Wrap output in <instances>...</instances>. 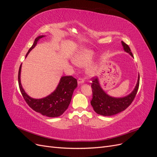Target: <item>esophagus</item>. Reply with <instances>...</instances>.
<instances>
[{
	"label": "esophagus",
	"mask_w": 157,
	"mask_h": 157,
	"mask_svg": "<svg viewBox=\"0 0 157 157\" xmlns=\"http://www.w3.org/2000/svg\"><path fill=\"white\" fill-rule=\"evenodd\" d=\"M84 82V79L83 78H81V77L78 78V84H82Z\"/></svg>",
	"instance_id": "obj_1"
}]
</instances>
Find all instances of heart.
Here are the masks:
<instances>
[{
    "label": "heart",
    "instance_id": "b5f03b06",
    "mask_svg": "<svg viewBox=\"0 0 157 157\" xmlns=\"http://www.w3.org/2000/svg\"><path fill=\"white\" fill-rule=\"evenodd\" d=\"M92 52L88 50L80 51L79 53L76 55L74 59V63L78 66H84L88 63L92 58ZM95 73V68L90 67L88 69V73L94 75Z\"/></svg>",
    "mask_w": 157,
    "mask_h": 157
}]
</instances>
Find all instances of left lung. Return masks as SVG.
Returning a JSON list of instances; mask_svg holds the SVG:
<instances>
[{"label":"left lung","instance_id":"8db88e82","mask_svg":"<svg viewBox=\"0 0 157 157\" xmlns=\"http://www.w3.org/2000/svg\"><path fill=\"white\" fill-rule=\"evenodd\" d=\"M122 44L124 47V50L128 53H129L132 57H134L129 46L123 41H122ZM92 82L91 84V87L92 88V99L90 103H91L94 111L103 116L114 115L125 110L134 101L140 85L139 75L138 80H137L136 86L134 91L126 97L115 98L108 96L103 91L99 85L97 77H94L92 78Z\"/></svg>","mask_w":157,"mask_h":157}]
</instances>
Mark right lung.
I'll list each match as a JSON object with an SVG mask.
<instances>
[{
	"label": "right lung",
	"instance_id": "right-lung-1",
	"mask_svg": "<svg viewBox=\"0 0 157 157\" xmlns=\"http://www.w3.org/2000/svg\"><path fill=\"white\" fill-rule=\"evenodd\" d=\"M43 36H39L36 38L34 43L28 51L25 57L36 46L38 40ZM21 68V64L18 71L19 87L27 105L35 111L48 117H57L62 115L68 108L74 90L77 86V79L72 76H63L61 77L58 87L53 93L44 98L33 99L28 96L21 86L20 82Z\"/></svg>",
	"mask_w": 157,
	"mask_h": 157
}]
</instances>
